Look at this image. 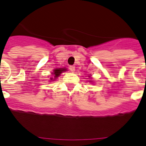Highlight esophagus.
Masks as SVG:
<instances>
[{
    "label": "esophagus",
    "instance_id": "esophagus-1",
    "mask_svg": "<svg viewBox=\"0 0 146 146\" xmlns=\"http://www.w3.org/2000/svg\"><path fill=\"white\" fill-rule=\"evenodd\" d=\"M69 69H70L71 72H74V71H75V66H69Z\"/></svg>",
    "mask_w": 146,
    "mask_h": 146
}]
</instances>
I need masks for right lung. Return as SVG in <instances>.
<instances>
[{
	"label": "right lung",
	"mask_w": 146,
	"mask_h": 146,
	"mask_svg": "<svg viewBox=\"0 0 146 146\" xmlns=\"http://www.w3.org/2000/svg\"><path fill=\"white\" fill-rule=\"evenodd\" d=\"M66 70V69H64V68H62V69H55V70L53 71V72H53L54 77H55V78L58 77L59 75H60V74H61L62 72H65ZM53 80H55V79H53ZM51 80H52V78H51Z\"/></svg>",
	"instance_id": "1"
}]
</instances>
